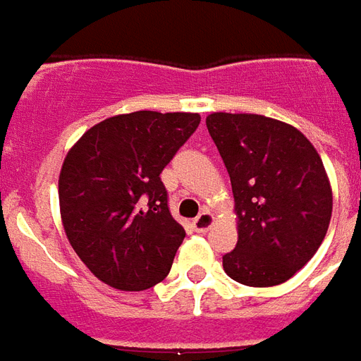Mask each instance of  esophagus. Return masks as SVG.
<instances>
[{
    "label": "esophagus",
    "instance_id": "esophagus-1",
    "mask_svg": "<svg viewBox=\"0 0 361 361\" xmlns=\"http://www.w3.org/2000/svg\"><path fill=\"white\" fill-rule=\"evenodd\" d=\"M215 223V217H213V213L209 212H202L194 219V223H192V228L196 231V233H207L209 228H212V225Z\"/></svg>",
    "mask_w": 361,
    "mask_h": 361
}]
</instances>
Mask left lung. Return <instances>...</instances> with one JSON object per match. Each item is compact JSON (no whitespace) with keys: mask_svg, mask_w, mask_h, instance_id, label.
Returning a JSON list of instances; mask_svg holds the SVG:
<instances>
[{"mask_svg":"<svg viewBox=\"0 0 361 361\" xmlns=\"http://www.w3.org/2000/svg\"><path fill=\"white\" fill-rule=\"evenodd\" d=\"M206 125L235 196L238 242L223 269L240 285H281L327 235L333 190L319 154L298 128L265 115L219 111Z\"/></svg>","mask_w":361,"mask_h":361,"instance_id":"obj_1","label":"left lung"}]
</instances>
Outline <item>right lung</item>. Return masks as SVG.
I'll return each instance as SVG.
<instances>
[{"instance_id":"obj_1","label":"right lung","mask_w":361,"mask_h":361,"mask_svg":"<svg viewBox=\"0 0 361 361\" xmlns=\"http://www.w3.org/2000/svg\"><path fill=\"white\" fill-rule=\"evenodd\" d=\"M198 125V113L115 115L88 128L65 155L63 228L105 285L138 292L169 275L186 233L169 213L159 175Z\"/></svg>"}]
</instances>
